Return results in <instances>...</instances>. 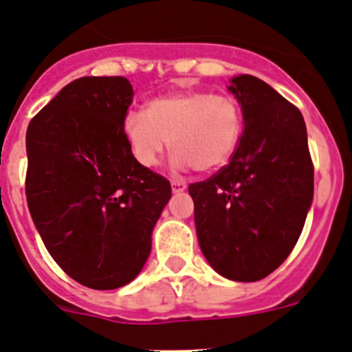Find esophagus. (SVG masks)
Segmentation results:
<instances>
[{
	"mask_svg": "<svg viewBox=\"0 0 352 352\" xmlns=\"http://www.w3.org/2000/svg\"><path fill=\"white\" fill-rule=\"evenodd\" d=\"M187 189V184L182 182V180H172V190L175 194L179 192H184V190Z\"/></svg>",
	"mask_w": 352,
	"mask_h": 352,
	"instance_id": "obj_1",
	"label": "esophagus"
}]
</instances>
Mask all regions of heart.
I'll list each match as a JSON object with an SVG mask.
<instances>
[{
    "label": "heart",
    "instance_id": "1",
    "mask_svg": "<svg viewBox=\"0 0 352 352\" xmlns=\"http://www.w3.org/2000/svg\"><path fill=\"white\" fill-rule=\"evenodd\" d=\"M124 134L133 156L144 168L158 165L170 146L179 168L214 172L239 148L242 110L235 98L226 95L175 91L151 100L146 113H127Z\"/></svg>",
    "mask_w": 352,
    "mask_h": 352
}]
</instances>
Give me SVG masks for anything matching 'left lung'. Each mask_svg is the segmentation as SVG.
<instances>
[{"label":"left lung","mask_w":352,"mask_h":352,"mask_svg":"<svg viewBox=\"0 0 352 352\" xmlns=\"http://www.w3.org/2000/svg\"><path fill=\"white\" fill-rule=\"evenodd\" d=\"M245 131L228 165L190 184L201 250L233 281L264 279L286 261L314 201V163L301 112L272 87L240 74L228 88Z\"/></svg>","instance_id":"8db88e82"}]
</instances>
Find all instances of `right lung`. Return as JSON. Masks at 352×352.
Masks as SVG:
<instances>
[{
	"instance_id": "add662e5",
	"label": "right lung",
	"mask_w": 352,
	"mask_h": 352,
	"mask_svg": "<svg viewBox=\"0 0 352 352\" xmlns=\"http://www.w3.org/2000/svg\"><path fill=\"white\" fill-rule=\"evenodd\" d=\"M134 91L124 76L66 85L27 129L28 211L51 257L91 289L133 281L172 196L165 177L133 156L124 119Z\"/></svg>"
}]
</instances>
